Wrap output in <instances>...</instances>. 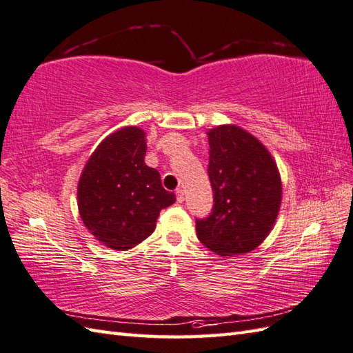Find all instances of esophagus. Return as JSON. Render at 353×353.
<instances>
[{"label":"esophagus","mask_w":353,"mask_h":353,"mask_svg":"<svg viewBox=\"0 0 353 353\" xmlns=\"http://www.w3.org/2000/svg\"><path fill=\"white\" fill-rule=\"evenodd\" d=\"M176 196H177V201L179 203H183L185 201V192L182 188H179V190H176Z\"/></svg>","instance_id":"obj_1"}]
</instances>
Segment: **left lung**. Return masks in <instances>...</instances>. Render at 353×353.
<instances>
[{"label": "left lung", "instance_id": "obj_1", "mask_svg": "<svg viewBox=\"0 0 353 353\" xmlns=\"http://www.w3.org/2000/svg\"><path fill=\"white\" fill-rule=\"evenodd\" d=\"M214 210L196 219V237L221 257L251 252L275 225L283 199L276 162L265 144L237 125L208 130Z\"/></svg>", "mask_w": 353, "mask_h": 353}]
</instances>
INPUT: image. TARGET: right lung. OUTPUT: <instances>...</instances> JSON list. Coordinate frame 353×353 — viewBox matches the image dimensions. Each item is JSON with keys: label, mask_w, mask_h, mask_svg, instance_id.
<instances>
[{"label": "right lung", "mask_w": 353, "mask_h": 353, "mask_svg": "<svg viewBox=\"0 0 353 353\" xmlns=\"http://www.w3.org/2000/svg\"><path fill=\"white\" fill-rule=\"evenodd\" d=\"M145 132L125 126L103 138L78 182V210L87 230L106 248L126 251L147 239L159 212L176 201L158 170L145 165Z\"/></svg>", "instance_id": "add662e5"}]
</instances>
